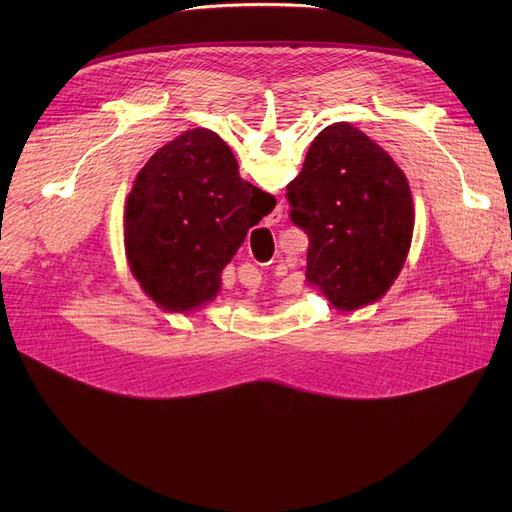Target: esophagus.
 I'll use <instances>...</instances> for the list:
<instances>
[{
    "mask_svg": "<svg viewBox=\"0 0 512 512\" xmlns=\"http://www.w3.org/2000/svg\"><path fill=\"white\" fill-rule=\"evenodd\" d=\"M282 218H284L282 207H276V209L265 218V226H278V224L282 222Z\"/></svg>",
    "mask_w": 512,
    "mask_h": 512,
    "instance_id": "obj_1",
    "label": "esophagus"
}]
</instances>
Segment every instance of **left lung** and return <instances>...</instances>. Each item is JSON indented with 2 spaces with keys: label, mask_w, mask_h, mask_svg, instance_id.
Returning <instances> with one entry per match:
<instances>
[{
  "label": "left lung",
  "mask_w": 512,
  "mask_h": 512,
  "mask_svg": "<svg viewBox=\"0 0 512 512\" xmlns=\"http://www.w3.org/2000/svg\"><path fill=\"white\" fill-rule=\"evenodd\" d=\"M290 222L307 238V280L353 311L382 299L407 259L413 197L394 159L346 122L321 130L286 186Z\"/></svg>",
  "instance_id": "1"
}]
</instances>
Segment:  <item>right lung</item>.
<instances>
[{
  "label": "right lung",
  "instance_id": "right-lung-1",
  "mask_svg": "<svg viewBox=\"0 0 512 512\" xmlns=\"http://www.w3.org/2000/svg\"><path fill=\"white\" fill-rule=\"evenodd\" d=\"M253 192L276 207L240 178L228 145L205 128L184 132L147 161L126 201L124 242L132 274L159 307L188 311L218 294L226 263L263 220Z\"/></svg>",
  "mask_w": 512,
  "mask_h": 512
}]
</instances>
